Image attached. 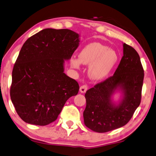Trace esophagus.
<instances>
[{
  "label": "esophagus",
  "mask_w": 156,
  "mask_h": 156,
  "mask_svg": "<svg viewBox=\"0 0 156 156\" xmlns=\"http://www.w3.org/2000/svg\"><path fill=\"white\" fill-rule=\"evenodd\" d=\"M87 90H88V86L86 85H83L80 87V91L81 92V93H85V92L87 91Z\"/></svg>",
  "instance_id": "esophagus-1"
}]
</instances>
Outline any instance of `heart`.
Segmentation results:
<instances>
[{"mask_svg":"<svg viewBox=\"0 0 156 156\" xmlns=\"http://www.w3.org/2000/svg\"><path fill=\"white\" fill-rule=\"evenodd\" d=\"M119 60L116 52L99 42H92L81 49L79 58L70 59L71 66L80 68L81 63L89 65L88 73L92 80L100 81L107 77L115 67Z\"/></svg>","mask_w":156,"mask_h":156,"instance_id":"obj_1","label":"heart"}]
</instances>
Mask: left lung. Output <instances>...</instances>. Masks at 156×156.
Returning a JSON list of instances; mask_svg holds the SVG:
<instances>
[{
    "label": "left lung",
    "instance_id": "1",
    "mask_svg": "<svg viewBox=\"0 0 156 156\" xmlns=\"http://www.w3.org/2000/svg\"><path fill=\"white\" fill-rule=\"evenodd\" d=\"M144 70L138 53L123 44V56L114 75L95 85L85 94L84 124L99 133L108 132L126 125L140 103ZM122 93L118 103L112 97Z\"/></svg>",
    "mask_w": 156,
    "mask_h": 156
}]
</instances>
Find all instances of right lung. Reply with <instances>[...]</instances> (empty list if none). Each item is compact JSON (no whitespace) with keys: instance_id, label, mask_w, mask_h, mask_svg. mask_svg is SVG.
<instances>
[{"instance_id":"1","label":"right lung","mask_w":156,"mask_h":156,"mask_svg":"<svg viewBox=\"0 0 156 156\" xmlns=\"http://www.w3.org/2000/svg\"><path fill=\"white\" fill-rule=\"evenodd\" d=\"M80 42V35L70 29H45L24 42L13 68L10 97L27 123L50 124L77 94L78 83L64 71Z\"/></svg>"}]
</instances>
